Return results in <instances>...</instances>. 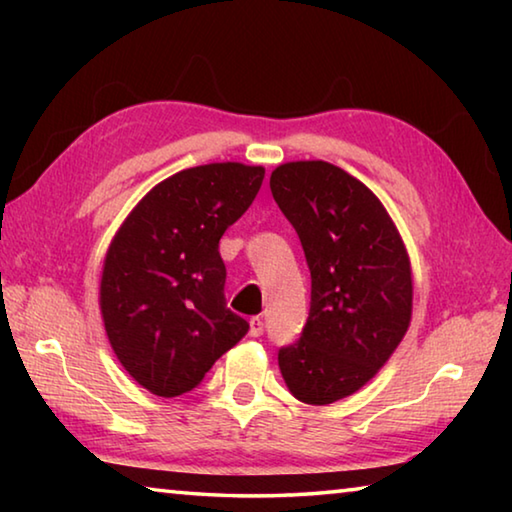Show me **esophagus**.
<instances>
[{"label":"esophagus","instance_id":"obj_1","mask_svg":"<svg viewBox=\"0 0 512 512\" xmlns=\"http://www.w3.org/2000/svg\"><path fill=\"white\" fill-rule=\"evenodd\" d=\"M248 334L250 336H262L264 334V320L262 318H250L248 320Z\"/></svg>","mask_w":512,"mask_h":512}]
</instances>
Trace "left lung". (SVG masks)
Masks as SVG:
<instances>
[{
  "mask_svg": "<svg viewBox=\"0 0 512 512\" xmlns=\"http://www.w3.org/2000/svg\"><path fill=\"white\" fill-rule=\"evenodd\" d=\"M271 192L311 273L307 325L277 363L296 400L339 402L366 386L404 339L411 259L384 203L336 164L284 162L271 173Z\"/></svg>",
  "mask_w": 512,
  "mask_h": 512,
  "instance_id": "1",
  "label": "left lung"
}]
</instances>
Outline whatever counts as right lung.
I'll use <instances>...</instances> for the list:
<instances>
[{
  "mask_svg": "<svg viewBox=\"0 0 512 512\" xmlns=\"http://www.w3.org/2000/svg\"><path fill=\"white\" fill-rule=\"evenodd\" d=\"M264 167L212 162L155 185L112 237L99 307L110 348L158 397L194 391L248 323L225 307L223 232L262 187Z\"/></svg>",
  "mask_w": 512,
  "mask_h": 512,
  "instance_id": "right-lung-1",
  "label": "right lung"
}]
</instances>
